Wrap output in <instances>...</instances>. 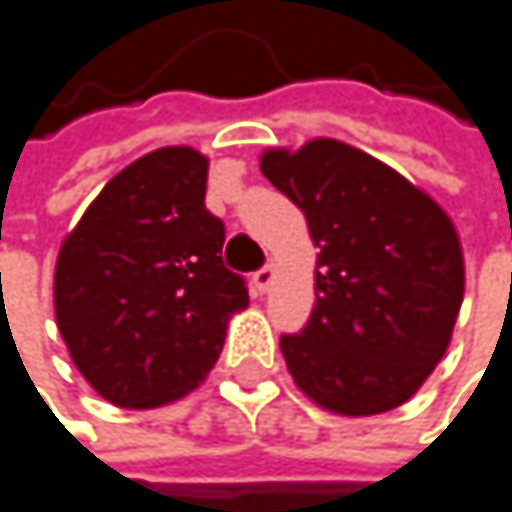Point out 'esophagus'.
Returning <instances> with one entry per match:
<instances>
[{"label":"esophagus","mask_w":512,"mask_h":512,"mask_svg":"<svg viewBox=\"0 0 512 512\" xmlns=\"http://www.w3.org/2000/svg\"><path fill=\"white\" fill-rule=\"evenodd\" d=\"M273 279H276V267H273V264L261 267L258 273L251 276V282H254V288H258V291H267V288L273 285Z\"/></svg>","instance_id":"34e87169"}]
</instances>
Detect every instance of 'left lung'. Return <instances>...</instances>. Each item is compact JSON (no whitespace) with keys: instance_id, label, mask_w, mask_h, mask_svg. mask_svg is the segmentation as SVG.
<instances>
[{"instance_id":"obj_1","label":"left lung","mask_w":512,"mask_h":512,"mask_svg":"<svg viewBox=\"0 0 512 512\" xmlns=\"http://www.w3.org/2000/svg\"><path fill=\"white\" fill-rule=\"evenodd\" d=\"M261 172L306 215L321 248L315 306L282 337L297 388L340 416L388 413L440 364L464 297L449 215L382 160L312 139L270 148Z\"/></svg>"}]
</instances>
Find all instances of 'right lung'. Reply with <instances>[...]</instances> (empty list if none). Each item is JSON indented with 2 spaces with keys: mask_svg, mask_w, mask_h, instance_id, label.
Wrapping results in <instances>:
<instances>
[{
  "mask_svg": "<svg viewBox=\"0 0 512 512\" xmlns=\"http://www.w3.org/2000/svg\"><path fill=\"white\" fill-rule=\"evenodd\" d=\"M209 160L185 145L121 169L60 245L57 327L81 376L115 407L151 410L194 391L248 306L206 209Z\"/></svg>",
  "mask_w": 512,
  "mask_h": 512,
  "instance_id": "1",
  "label": "right lung"
}]
</instances>
